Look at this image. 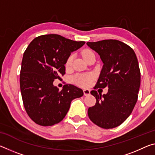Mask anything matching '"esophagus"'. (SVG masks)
<instances>
[{"label": "esophagus", "mask_w": 155, "mask_h": 155, "mask_svg": "<svg viewBox=\"0 0 155 155\" xmlns=\"http://www.w3.org/2000/svg\"><path fill=\"white\" fill-rule=\"evenodd\" d=\"M83 94L85 96H89L90 94V90H84Z\"/></svg>", "instance_id": "esophagus-1"}]
</instances>
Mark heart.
Wrapping results in <instances>:
<instances>
[{
    "label": "heart",
    "mask_w": 155,
    "mask_h": 155,
    "mask_svg": "<svg viewBox=\"0 0 155 155\" xmlns=\"http://www.w3.org/2000/svg\"><path fill=\"white\" fill-rule=\"evenodd\" d=\"M92 52L90 50H84L82 52V57L84 59L85 57L88 54ZM73 59V56L70 55L67 59L66 61H65V68H69L72 64ZM95 78V76L93 74H77L72 78V81L77 85L81 86L83 87H87L90 86L91 83H92L93 80Z\"/></svg>",
    "instance_id": "obj_1"
}]
</instances>
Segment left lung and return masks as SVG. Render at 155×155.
<instances>
[{
	"label": "left lung",
	"instance_id": "left-lung-1",
	"mask_svg": "<svg viewBox=\"0 0 155 155\" xmlns=\"http://www.w3.org/2000/svg\"><path fill=\"white\" fill-rule=\"evenodd\" d=\"M98 53L103 66L94 89L108 87L102 96L96 90L95 105L88 109V116L103 128H113L122 124L132 113L137 103L141 74L137 58L127 44L116 40L87 42Z\"/></svg>",
	"mask_w": 155,
	"mask_h": 155
}]
</instances>
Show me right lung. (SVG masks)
<instances>
[{"label":"right lung","mask_w":155,"mask_h":155,"mask_svg":"<svg viewBox=\"0 0 155 155\" xmlns=\"http://www.w3.org/2000/svg\"><path fill=\"white\" fill-rule=\"evenodd\" d=\"M85 43L49 34L37 37L26 49L20 70V91L26 111L36 124L48 127L60 122L72 100L83 95L81 89L71 84H65L59 91L53 81L61 79L67 59Z\"/></svg>","instance_id":"right-lung-1"}]
</instances>
